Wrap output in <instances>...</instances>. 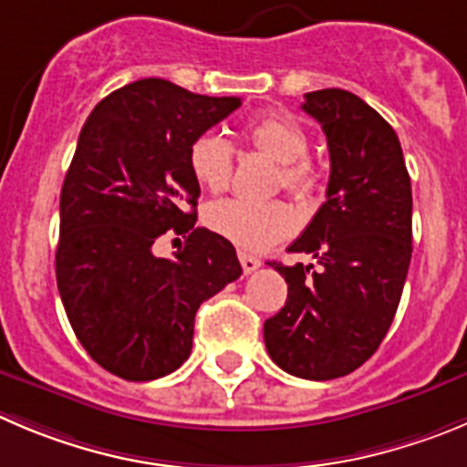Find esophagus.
<instances>
[{
	"instance_id": "1",
	"label": "esophagus",
	"mask_w": 467,
	"mask_h": 467,
	"mask_svg": "<svg viewBox=\"0 0 467 467\" xmlns=\"http://www.w3.org/2000/svg\"><path fill=\"white\" fill-rule=\"evenodd\" d=\"M239 263H242L244 274H254L255 269L260 267V260H258V258H254V255L244 254V251H239Z\"/></svg>"
}]
</instances>
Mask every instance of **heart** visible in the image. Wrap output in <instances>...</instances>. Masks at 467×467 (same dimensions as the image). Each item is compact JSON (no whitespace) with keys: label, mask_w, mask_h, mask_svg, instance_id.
I'll use <instances>...</instances> for the list:
<instances>
[{"label":"heart","mask_w":467,"mask_h":467,"mask_svg":"<svg viewBox=\"0 0 467 467\" xmlns=\"http://www.w3.org/2000/svg\"><path fill=\"white\" fill-rule=\"evenodd\" d=\"M248 145L265 151L281 168L283 189L297 200L313 198L317 191V170L308 154V135L299 121L287 115H265L244 129ZM189 168L193 180L212 193L230 186L234 170V150L221 133H202L189 150ZM204 221L213 233L230 239L246 251H260L287 237L295 228L293 209L281 200L225 198L216 200L204 212Z\"/></svg>","instance_id":"1"}]
</instances>
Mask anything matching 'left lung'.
Masks as SVG:
<instances>
[{
  "mask_svg": "<svg viewBox=\"0 0 467 467\" xmlns=\"http://www.w3.org/2000/svg\"><path fill=\"white\" fill-rule=\"evenodd\" d=\"M302 110L329 147L327 200L290 254L313 265L269 263L287 283L285 306L265 320L274 364L304 380H334L380 348L412 258V189L396 130L346 89L304 96Z\"/></svg>",
  "mask_w": 467,
  "mask_h": 467,
  "instance_id": "obj_1",
  "label": "left lung"
}]
</instances>
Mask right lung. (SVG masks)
I'll return each mask as SVG.
<instances>
[{
	"label": "right lung",
	"instance_id": "obj_1",
	"mask_svg": "<svg viewBox=\"0 0 467 467\" xmlns=\"http://www.w3.org/2000/svg\"><path fill=\"white\" fill-rule=\"evenodd\" d=\"M239 106L145 78L108 94L82 126L59 198L57 287L78 341L112 376L177 371L200 304L242 274L228 239L195 228L189 168L195 138ZM163 234L187 239L174 259L153 254Z\"/></svg>",
	"mask_w": 467,
	"mask_h": 467
}]
</instances>
